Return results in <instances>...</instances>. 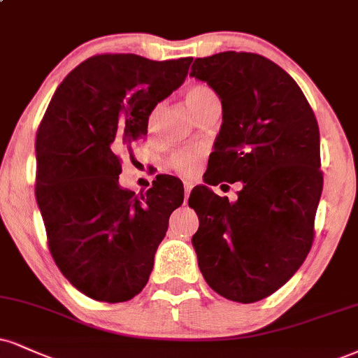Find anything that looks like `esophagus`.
Listing matches in <instances>:
<instances>
[{"mask_svg":"<svg viewBox=\"0 0 358 358\" xmlns=\"http://www.w3.org/2000/svg\"><path fill=\"white\" fill-rule=\"evenodd\" d=\"M183 188H185V198L190 195L192 188H193V183L192 182H183Z\"/></svg>","mask_w":358,"mask_h":358,"instance_id":"34e87169","label":"esophagus"}]
</instances>
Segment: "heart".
I'll use <instances>...</instances> for the list:
<instances>
[{"instance_id": "heart-1", "label": "heart", "mask_w": 358, "mask_h": 358, "mask_svg": "<svg viewBox=\"0 0 358 358\" xmlns=\"http://www.w3.org/2000/svg\"><path fill=\"white\" fill-rule=\"evenodd\" d=\"M185 103H187L188 110L192 111V115L196 116L201 110L206 108V106L213 105V103H220V101H218L217 93H215L210 86L192 85L190 88L185 92ZM200 160H201V153L198 152V150H183V152L171 155V158L168 160V166L182 175H192L193 171L196 170Z\"/></svg>"}]
</instances>
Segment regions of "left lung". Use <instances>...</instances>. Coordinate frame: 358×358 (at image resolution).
Returning a JSON list of instances; mask_svg holds the SVG:
<instances>
[{"mask_svg": "<svg viewBox=\"0 0 358 358\" xmlns=\"http://www.w3.org/2000/svg\"><path fill=\"white\" fill-rule=\"evenodd\" d=\"M190 76L222 100L205 183L188 205L200 220L192 245L218 295L253 303L294 277L313 242L324 178L320 133L307 98L265 56L223 51L196 58ZM242 181L235 202L208 184Z\"/></svg>", "mask_w": 358, "mask_h": 358, "instance_id": "left-lung-1", "label": "left lung"}]
</instances>
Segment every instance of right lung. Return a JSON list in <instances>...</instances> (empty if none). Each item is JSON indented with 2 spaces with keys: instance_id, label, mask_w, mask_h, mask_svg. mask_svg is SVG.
<instances>
[{
  "instance_id": "obj_1",
  "label": "right lung",
  "mask_w": 358,
  "mask_h": 358,
  "mask_svg": "<svg viewBox=\"0 0 358 358\" xmlns=\"http://www.w3.org/2000/svg\"><path fill=\"white\" fill-rule=\"evenodd\" d=\"M192 58L98 55L73 70L36 133V201L59 272L81 294L127 302L153 270L183 185L160 176L145 193L120 187L118 152L146 135L148 116L180 88Z\"/></svg>"
}]
</instances>
